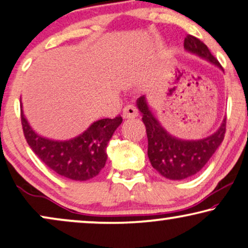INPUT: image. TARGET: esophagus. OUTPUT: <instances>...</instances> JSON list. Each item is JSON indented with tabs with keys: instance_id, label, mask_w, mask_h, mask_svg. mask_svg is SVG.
Returning <instances> with one entry per match:
<instances>
[{
	"instance_id": "1",
	"label": "esophagus",
	"mask_w": 248,
	"mask_h": 248,
	"mask_svg": "<svg viewBox=\"0 0 248 248\" xmlns=\"http://www.w3.org/2000/svg\"><path fill=\"white\" fill-rule=\"evenodd\" d=\"M138 116V110L132 104H128L124 108L123 117L124 119H131V118H136Z\"/></svg>"
}]
</instances>
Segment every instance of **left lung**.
Segmentation results:
<instances>
[{
  "instance_id": "left-lung-1",
  "label": "left lung",
  "mask_w": 248,
  "mask_h": 248,
  "mask_svg": "<svg viewBox=\"0 0 248 248\" xmlns=\"http://www.w3.org/2000/svg\"><path fill=\"white\" fill-rule=\"evenodd\" d=\"M186 50L203 57L221 68L220 62L210 53L205 44L197 37L187 34L184 39ZM142 114L148 139V157L152 166L164 177L170 180H183L200 172L224 140L226 119L217 132L210 137L195 141L180 140L172 137L149 111L145 96L137 101Z\"/></svg>"
}]
</instances>
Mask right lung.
<instances>
[{
	"instance_id": "add662e5",
	"label": "right lung",
	"mask_w": 248,
	"mask_h": 248,
	"mask_svg": "<svg viewBox=\"0 0 248 248\" xmlns=\"http://www.w3.org/2000/svg\"><path fill=\"white\" fill-rule=\"evenodd\" d=\"M123 118L101 119L78 137L54 141L38 136L26 120L21 106V124L24 138L39 159L58 175L74 181L96 176L107 162V146Z\"/></svg>"
}]
</instances>
